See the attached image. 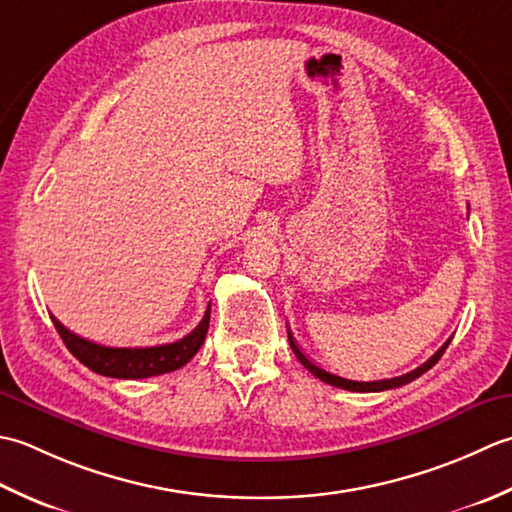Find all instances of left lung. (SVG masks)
<instances>
[{"label":"left lung","mask_w":512,"mask_h":512,"mask_svg":"<svg viewBox=\"0 0 512 512\" xmlns=\"http://www.w3.org/2000/svg\"><path fill=\"white\" fill-rule=\"evenodd\" d=\"M287 338H289V344H291V351L296 353V358L302 362V367H305L309 373H314L318 380H322V382H327V384H331V387H338V389H347V391H358V393H375V391H387V389H395V387H402V384H409V382H413L415 378H420L422 373H426L429 371L433 364L442 358V353L446 351V347H448V342L451 340H446L440 349H437L433 356L426 360L422 367H417V369H413V371H409V373H404V375H398V378H389V380H373V382H356V380H347V378H340V375H336V373H329V371H325V369H320L318 364H314L311 362L305 353H302L300 349H298V344H296V340H294V336H291V331L287 329Z\"/></svg>","instance_id":"left-lung-1"}]
</instances>
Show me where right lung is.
I'll list each match as a JSON object with an SVG mask.
<instances>
[{
  "label": "right lung",
  "instance_id": "add662e5",
  "mask_svg": "<svg viewBox=\"0 0 512 512\" xmlns=\"http://www.w3.org/2000/svg\"><path fill=\"white\" fill-rule=\"evenodd\" d=\"M210 307L203 320L198 322V327L187 333L185 338L159 344V347H103V344L90 342L86 338L77 336L70 329H66L61 322L52 318V325H55L57 333L64 340L68 351L75 356L81 364H86L90 371L99 375H106V378H119V380H139V378H152V375L170 373L181 369L183 364L190 362L196 351L201 349V344L207 336V329H210Z\"/></svg>",
  "mask_w": 512,
  "mask_h": 512
}]
</instances>
